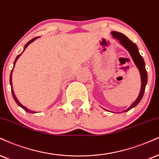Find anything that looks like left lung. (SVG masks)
<instances>
[{"mask_svg":"<svg viewBox=\"0 0 159 159\" xmlns=\"http://www.w3.org/2000/svg\"><path fill=\"white\" fill-rule=\"evenodd\" d=\"M111 33H112V36H113L115 38L118 39L120 43H121V44L127 49L128 52H129V54H130L133 61H134L135 65L137 66L138 69L139 70V72H140V74H141V89L140 94H139V97H138L136 100L135 101V102L133 103V104H132L129 108L124 111V112H127V111H129V110H131L132 108L135 107L136 105H138V104L141 101V98H142L143 95H144L145 87H146V85L147 83V70L146 69H145V64H144V59H143L142 57H141V55H140V53H139V49H138V47L137 46L135 45V43H133V41H131L127 37V36L124 35V34L121 33V32H112Z\"/></svg>","mask_w":159,"mask_h":159,"instance_id":"obj_1","label":"left lung"}]
</instances>
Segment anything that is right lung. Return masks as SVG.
Returning <instances> with one entry per match:
<instances>
[{
	"mask_svg": "<svg viewBox=\"0 0 159 159\" xmlns=\"http://www.w3.org/2000/svg\"><path fill=\"white\" fill-rule=\"evenodd\" d=\"M38 38V37H36V38H33V39H32L31 41H29L28 43H26V45H25V47H24V51L25 50V49H26V47H27V46H28L29 44H30V43H32V41H35V39H37ZM24 51H23V52H24ZM23 52H22L21 53H20V55H18V56H17V58H16V59H15V62H14V66H15V62H16V61L18 60V58H19V57H20V55L22 54V53H23ZM13 69H14V66H13ZM13 69H12V72H11V74H10V80H9V82H10V85H11V86H12V70H13ZM12 94L13 98H14V100L15 101V102L17 103V104H18L19 107H21L22 109H24V110L25 111H26V112H30V113H35L36 112H34V111H32V110H28L27 108H26V107H25L24 106H23V105H22L21 104H20V102H19V101H18V99L16 98V97H15V94H14V92H13V89H12Z\"/></svg>",
	"mask_w": 159,
	"mask_h": 159,
	"instance_id": "1",
	"label": "right lung"
}]
</instances>
